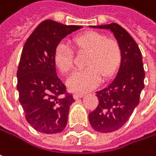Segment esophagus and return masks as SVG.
<instances>
[{
  "label": "esophagus",
  "instance_id": "1",
  "mask_svg": "<svg viewBox=\"0 0 156 156\" xmlns=\"http://www.w3.org/2000/svg\"><path fill=\"white\" fill-rule=\"evenodd\" d=\"M84 96H85V94H83V93H75L74 94V98L75 99H78V98H83Z\"/></svg>",
  "mask_w": 156,
  "mask_h": 156
}]
</instances>
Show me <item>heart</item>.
Masks as SVG:
<instances>
[{
    "label": "heart",
    "mask_w": 156,
    "mask_h": 156,
    "mask_svg": "<svg viewBox=\"0 0 156 156\" xmlns=\"http://www.w3.org/2000/svg\"><path fill=\"white\" fill-rule=\"evenodd\" d=\"M77 51H87V68L73 73L68 79V86L75 92H87L95 88L101 77L108 78L118 69L122 52L117 41L96 31H87L72 41ZM54 63L62 74L69 73L74 66L73 51L64 43L58 44L54 52Z\"/></svg>",
    "instance_id": "1"
}]
</instances>
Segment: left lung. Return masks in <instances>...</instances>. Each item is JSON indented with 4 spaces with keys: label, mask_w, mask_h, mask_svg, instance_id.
Here are the masks:
<instances>
[{
    "label": "left lung",
    "mask_w": 156,
    "mask_h": 156,
    "mask_svg": "<svg viewBox=\"0 0 156 156\" xmlns=\"http://www.w3.org/2000/svg\"><path fill=\"white\" fill-rule=\"evenodd\" d=\"M90 27L109 30L122 52L115 77L105 88L97 92L98 105L88 115L94 130L110 133L121 128L139 104L141 91L144 87L142 54L135 40L120 25L111 23Z\"/></svg>",
    "instance_id": "8db88e82"
}]
</instances>
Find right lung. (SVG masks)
<instances>
[{"mask_svg":"<svg viewBox=\"0 0 156 156\" xmlns=\"http://www.w3.org/2000/svg\"><path fill=\"white\" fill-rule=\"evenodd\" d=\"M81 28L46 20L22 48L17 71L19 100L28 123L41 133L57 134L67 126L75 99L57 75L54 52L61 40Z\"/></svg>","mask_w":156,"mask_h":156,"instance_id":"add662e5","label":"right lung"}]
</instances>
